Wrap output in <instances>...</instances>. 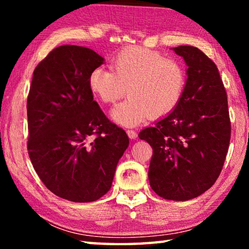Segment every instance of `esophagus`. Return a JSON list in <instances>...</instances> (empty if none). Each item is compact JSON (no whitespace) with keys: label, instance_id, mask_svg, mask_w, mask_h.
<instances>
[{"label":"esophagus","instance_id":"obj_1","mask_svg":"<svg viewBox=\"0 0 249 249\" xmlns=\"http://www.w3.org/2000/svg\"><path fill=\"white\" fill-rule=\"evenodd\" d=\"M126 133H127L128 137L130 138V140H136V138H137V133L135 132V130H133V129H128Z\"/></svg>","mask_w":249,"mask_h":249}]
</instances>
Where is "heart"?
Here are the masks:
<instances>
[{
	"label": "heart",
	"instance_id": "b5f03b06",
	"mask_svg": "<svg viewBox=\"0 0 249 249\" xmlns=\"http://www.w3.org/2000/svg\"><path fill=\"white\" fill-rule=\"evenodd\" d=\"M111 71L96 68L89 75L92 93L103 103L128 98L112 109L113 121L135 126L171 112L182 98L187 74L181 62L138 46L125 48L111 61Z\"/></svg>",
	"mask_w": 249,
	"mask_h": 249
}]
</instances>
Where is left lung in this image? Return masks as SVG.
I'll list each match as a JSON object with an SVG mask.
<instances>
[{"mask_svg": "<svg viewBox=\"0 0 249 249\" xmlns=\"http://www.w3.org/2000/svg\"><path fill=\"white\" fill-rule=\"evenodd\" d=\"M172 50L187 65L182 98L138 137L153 148L150 187L166 200L188 201L215 183L231 140L225 88L215 64L193 46Z\"/></svg>", "mask_w": 249, "mask_h": 249, "instance_id": "8db88e82", "label": "left lung"}]
</instances>
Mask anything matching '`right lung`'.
Here are the masks:
<instances>
[{"label":"right lung","mask_w":249,"mask_h":249,"mask_svg":"<svg viewBox=\"0 0 249 249\" xmlns=\"http://www.w3.org/2000/svg\"><path fill=\"white\" fill-rule=\"evenodd\" d=\"M104 62L92 49L54 48L33 73L27 99L28 155L53 195L93 202L112 187L129 140L93 101L89 75ZM95 136L92 142L89 137Z\"/></svg>","instance_id":"add662e5"}]
</instances>
